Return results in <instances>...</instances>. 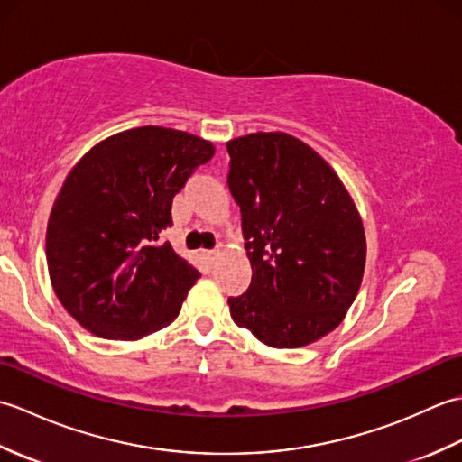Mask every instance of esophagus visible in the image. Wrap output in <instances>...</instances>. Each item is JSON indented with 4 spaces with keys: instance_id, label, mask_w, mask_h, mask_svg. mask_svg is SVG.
<instances>
[{
    "instance_id": "1",
    "label": "esophagus",
    "mask_w": 462,
    "mask_h": 462,
    "mask_svg": "<svg viewBox=\"0 0 462 462\" xmlns=\"http://www.w3.org/2000/svg\"><path fill=\"white\" fill-rule=\"evenodd\" d=\"M222 252H224V246H222V244H218V246H216V250H208V252H206V258H208L210 263H214L216 260L220 258Z\"/></svg>"
}]
</instances>
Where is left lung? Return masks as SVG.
I'll list each match as a JSON object with an SVG mask.
<instances>
[{
  "mask_svg": "<svg viewBox=\"0 0 462 462\" xmlns=\"http://www.w3.org/2000/svg\"><path fill=\"white\" fill-rule=\"evenodd\" d=\"M226 149L252 266L230 316L270 347L310 346L357 298L367 256L357 206L337 172L288 133L244 134Z\"/></svg>",
  "mask_w": 462,
  "mask_h": 462,
  "instance_id": "8db88e82",
  "label": "left lung"
}]
</instances>
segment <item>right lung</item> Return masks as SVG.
<instances>
[{
  "label": "right lung",
  "mask_w": 462,
  "mask_h": 462,
  "mask_svg": "<svg viewBox=\"0 0 462 462\" xmlns=\"http://www.w3.org/2000/svg\"><path fill=\"white\" fill-rule=\"evenodd\" d=\"M214 151L190 133L136 126L97 143L67 174L45 256L55 296L87 331L136 341L179 316L200 273L161 232L174 194Z\"/></svg>",
  "instance_id": "obj_1"
}]
</instances>
